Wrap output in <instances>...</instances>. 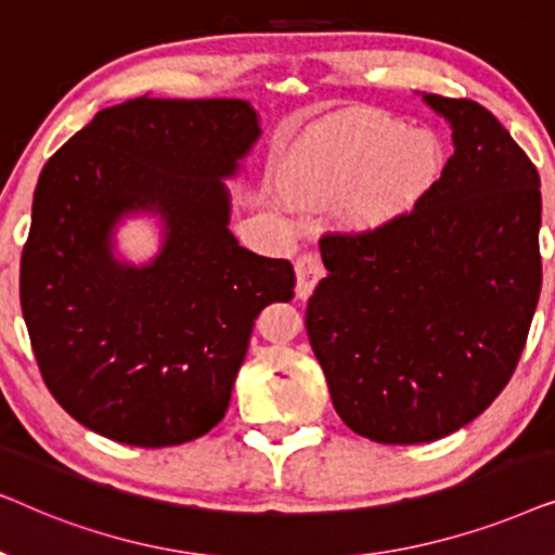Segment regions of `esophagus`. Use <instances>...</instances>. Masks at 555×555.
<instances>
[{
	"instance_id": "34e87169",
	"label": "esophagus",
	"mask_w": 555,
	"mask_h": 555,
	"mask_svg": "<svg viewBox=\"0 0 555 555\" xmlns=\"http://www.w3.org/2000/svg\"><path fill=\"white\" fill-rule=\"evenodd\" d=\"M323 275H325V270H323L321 257L313 255V253L298 257V262H295V278H298V285H295V295H298L300 300H308L310 295H313L315 285L321 283Z\"/></svg>"
}]
</instances>
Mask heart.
I'll return each instance as SVG.
<instances>
[{
	"mask_svg": "<svg viewBox=\"0 0 555 555\" xmlns=\"http://www.w3.org/2000/svg\"><path fill=\"white\" fill-rule=\"evenodd\" d=\"M431 128H404L384 113L353 111L318 120L293 143L278 186L293 207L328 209L353 234L389 230L412 215L444 171Z\"/></svg>",
	"mask_w": 555,
	"mask_h": 555,
	"instance_id": "obj_1",
	"label": "heart"
}]
</instances>
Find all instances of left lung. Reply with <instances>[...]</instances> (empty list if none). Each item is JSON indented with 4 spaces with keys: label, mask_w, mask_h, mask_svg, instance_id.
<instances>
[{
    "label": "left lung",
    "mask_w": 555,
    "mask_h": 555,
    "mask_svg": "<svg viewBox=\"0 0 555 555\" xmlns=\"http://www.w3.org/2000/svg\"><path fill=\"white\" fill-rule=\"evenodd\" d=\"M454 154L412 215L328 234L306 328L356 435L422 444L465 427L511 382L541 295V177L467 98L422 93Z\"/></svg>",
    "instance_id": "1"
}]
</instances>
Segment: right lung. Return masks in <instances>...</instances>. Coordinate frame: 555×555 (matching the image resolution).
Listing matches in <instances>:
<instances>
[{"label":"right lung","mask_w":555,"mask_h":555,"mask_svg":"<svg viewBox=\"0 0 555 555\" xmlns=\"http://www.w3.org/2000/svg\"><path fill=\"white\" fill-rule=\"evenodd\" d=\"M260 135L247 101L141 95L98 111L44 164L22 315L44 384L82 427L171 447L224 416L257 315L295 287L291 262L249 253L230 232L224 181ZM133 216L163 227L143 266L115 247Z\"/></svg>","instance_id":"add662e5"}]
</instances>
